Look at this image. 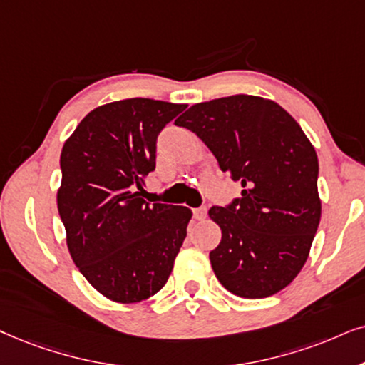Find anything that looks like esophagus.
<instances>
[{"mask_svg": "<svg viewBox=\"0 0 365 365\" xmlns=\"http://www.w3.org/2000/svg\"><path fill=\"white\" fill-rule=\"evenodd\" d=\"M193 215H195V219L198 220H204L207 217V207H197V209H193Z\"/></svg>", "mask_w": 365, "mask_h": 365, "instance_id": "34e87169", "label": "esophagus"}]
</instances>
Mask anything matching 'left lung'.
I'll return each instance as SVG.
<instances>
[{
  "label": "left lung",
  "mask_w": 365,
  "mask_h": 365,
  "mask_svg": "<svg viewBox=\"0 0 365 365\" xmlns=\"http://www.w3.org/2000/svg\"><path fill=\"white\" fill-rule=\"evenodd\" d=\"M175 124L195 133L244 188L209 210L222 230L210 251L217 279L242 298L278 293L302 271L320 224L315 148L281 106L256 96L198 103Z\"/></svg>",
  "instance_id": "1"
}]
</instances>
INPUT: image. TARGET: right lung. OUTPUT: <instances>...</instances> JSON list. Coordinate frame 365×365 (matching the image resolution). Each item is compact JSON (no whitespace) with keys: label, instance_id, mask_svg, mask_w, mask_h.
Segmentation results:
<instances>
[{"label":"right lung","instance_id":"add662e5","mask_svg":"<svg viewBox=\"0 0 365 365\" xmlns=\"http://www.w3.org/2000/svg\"><path fill=\"white\" fill-rule=\"evenodd\" d=\"M185 108L145 98L101 106L62 148L57 205L68 251L84 278L113 302L158 293L187 237L188 207L143 198L158 135Z\"/></svg>","mask_w":365,"mask_h":365}]
</instances>
